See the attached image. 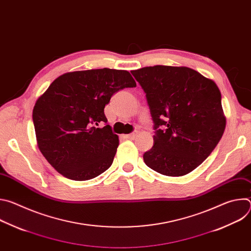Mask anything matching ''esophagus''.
<instances>
[{"label":"esophagus","instance_id":"34e87169","mask_svg":"<svg viewBox=\"0 0 251 251\" xmlns=\"http://www.w3.org/2000/svg\"><path fill=\"white\" fill-rule=\"evenodd\" d=\"M137 134H138V132L135 131V132H133V133H131V134L125 135V137H126L127 139H132V140H134V139L137 137Z\"/></svg>","mask_w":251,"mask_h":251}]
</instances>
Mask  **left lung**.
<instances>
[{
  "mask_svg": "<svg viewBox=\"0 0 251 251\" xmlns=\"http://www.w3.org/2000/svg\"><path fill=\"white\" fill-rule=\"evenodd\" d=\"M131 74L146 93L156 130L154 146L143 155L145 164L169 176L191 173L226 129L218 85L187 66L155 65Z\"/></svg>",
  "mask_w": 251,
  "mask_h": 251,
  "instance_id": "obj_1",
  "label": "left lung"
}]
</instances>
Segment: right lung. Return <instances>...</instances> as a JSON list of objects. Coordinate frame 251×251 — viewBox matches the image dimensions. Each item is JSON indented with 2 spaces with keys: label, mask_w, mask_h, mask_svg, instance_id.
Here are the masks:
<instances>
[{
  "label": "right lung",
  "mask_w": 251,
  "mask_h": 251,
  "mask_svg": "<svg viewBox=\"0 0 251 251\" xmlns=\"http://www.w3.org/2000/svg\"><path fill=\"white\" fill-rule=\"evenodd\" d=\"M136 82L127 70L100 68L58 76L34 104L38 147L63 176L87 181L108 169L119 139L107 123L104 107L111 96Z\"/></svg>",
  "instance_id": "add662e5"
}]
</instances>
